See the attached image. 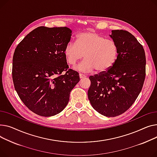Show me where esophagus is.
<instances>
[{"label": "esophagus", "instance_id": "1", "mask_svg": "<svg viewBox=\"0 0 157 157\" xmlns=\"http://www.w3.org/2000/svg\"><path fill=\"white\" fill-rule=\"evenodd\" d=\"M79 77H80V78H86V76L85 75H84V74H82V73H80V74H79Z\"/></svg>", "mask_w": 157, "mask_h": 157}]
</instances>
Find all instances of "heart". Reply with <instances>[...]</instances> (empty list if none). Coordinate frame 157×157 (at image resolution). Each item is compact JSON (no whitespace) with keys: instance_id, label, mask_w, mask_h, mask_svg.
Here are the masks:
<instances>
[{"instance_id":"heart-1","label":"heart","mask_w":157,"mask_h":157,"mask_svg":"<svg viewBox=\"0 0 157 157\" xmlns=\"http://www.w3.org/2000/svg\"><path fill=\"white\" fill-rule=\"evenodd\" d=\"M67 62L73 65L84 57L86 58L75 67L83 72L94 70L98 73H105L111 69L118 56V47L113 40H106L99 34L87 31L77 36L76 42H68L64 49Z\"/></svg>"}]
</instances>
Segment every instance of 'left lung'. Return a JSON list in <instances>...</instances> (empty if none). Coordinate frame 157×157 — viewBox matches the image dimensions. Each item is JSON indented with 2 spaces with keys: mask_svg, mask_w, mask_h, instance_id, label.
Instances as JSON below:
<instances>
[{
  "mask_svg": "<svg viewBox=\"0 0 157 157\" xmlns=\"http://www.w3.org/2000/svg\"><path fill=\"white\" fill-rule=\"evenodd\" d=\"M118 47L113 67L90 76L88 98L93 108L105 117H116L126 112L143 88L146 75L144 50L135 36L123 30L109 35Z\"/></svg>",
  "mask_w": 157,
  "mask_h": 157,
  "instance_id": "8db88e82",
  "label": "left lung"
}]
</instances>
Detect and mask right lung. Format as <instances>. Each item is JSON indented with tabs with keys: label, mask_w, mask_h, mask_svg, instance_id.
<instances>
[{
	"label": "right lung",
	"mask_w": 157,
	"mask_h": 157,
	"mask_svg": "<svg viewBox=\"0 0 157 157\" xmlns=\"http://www.w3.org/2000/svg\"><path fill=\"white\" fill-rule=\"evenodd\" d=\"M72 31L67 27L39 26L16 47L13 58L15 90L25 106L42 117L59 113L80 80L77 71L68 69L64 49ZM63 71L65 75H61Z\"/></svg>",
	"instance_id": "add662e5"
}]
</instances>
